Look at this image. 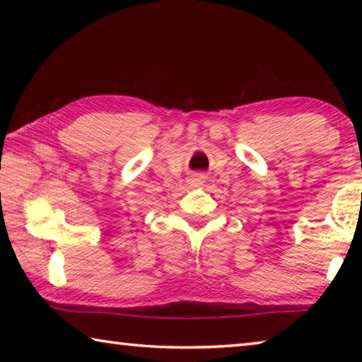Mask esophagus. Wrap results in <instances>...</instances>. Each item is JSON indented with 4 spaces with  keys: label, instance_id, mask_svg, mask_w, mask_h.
I'll list each match as a JSON object with an SVG mask.
<instances>
[{
    "label": "esophagus",
    "instance_id": "esophagus-1",
    "mask_svg": "<svg viewBox=\"0 0 362 362\" xmlns=\"http://www.w3.org/2000/svg\"><path fill=\"white\" fill-rule=\"evenodd\" d=\"M203 182V175L201 174H193V183H201Z\"/></svg>",
    "mask_w": 362,
    "mask_h": 362
}]
</instances>
